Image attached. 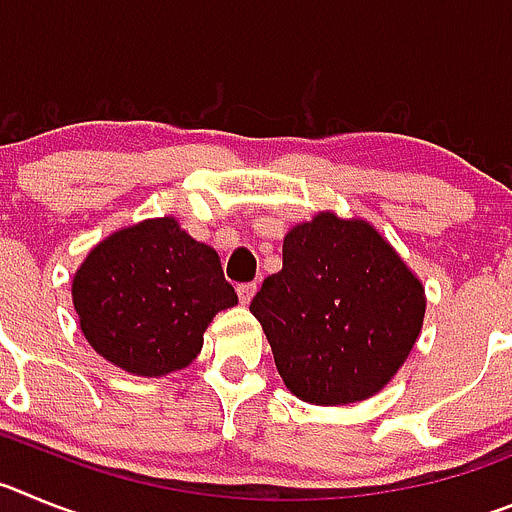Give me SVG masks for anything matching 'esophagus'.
I'll return each mask as SVG.
<instances>
[{
  "label": "esophagus",
  "instance_id": "34e87169",
  "mask_svg": "<svg viewBox=\"0 0 512 512\" xmlns=\"http://www.w3.org/2000/svg\"><path fill=\"white\" fill-rule=\"evenodd\" d=\"M253 295H256V284H253V282L238 284V297H241L243 305H248V302L253 300Z\"/></svg>",
  "mask_w": 512,
  "mask_h": 512
}]
</instances>
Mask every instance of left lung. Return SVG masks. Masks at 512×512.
Listing matches in <instances>:
<instances>
[{
	"mask_svg": "<svg viewBox=\"0 0 512 512\" xmlns=\"http://www.w3.org/2000/svg\"><path fill=\"white\" fill-rule=\"evenodd\" d=\"M282 271L251 300L284 384L315 405L366 400L395 377L423 325L413 271L364 220L323 212L284 238Z\"/></svg>",
	"mask_w": 512,
	"mask_h": 512,
	"instance_id": "left-lung-1",
	"label": "left lung"
}]
</instances>
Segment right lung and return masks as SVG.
<instances>
[{"label": "right lung", "mask_w": 512, "mask_h": 512, "mask_svg": "<svg viewBox=\"0 0 512 512\" xmlns=\"http://www.w3.org/2000/svg\"><path fill=\"white\" fill-rule=\"evenodd\" d=\"M71 292L94 351L140 377L187 366L207 323L238 302L217 253L174 217L143 220L99 243Z\"/></svg>", "instance_id": "right-lung-1"}]
</instances>
